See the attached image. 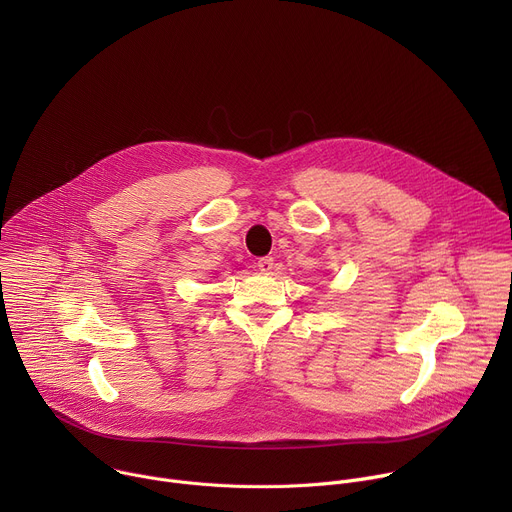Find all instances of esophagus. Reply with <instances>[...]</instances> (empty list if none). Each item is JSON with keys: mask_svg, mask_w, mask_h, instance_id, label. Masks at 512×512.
<instances>
[{"mask_svg": "<svg viewBox=\"0 0 512 512\" xmlns=\"http://www.w3.org/2000/svg\"><path fill=\"white\" fill-rule=\"evenodd\" d=\"M257 267H259V271L269 273L275 267V261H273V257H263V259L257 261Z\"/></svg>", "mask_w": 512, "mask_h": 512, "instance_id": "34e87169", "label": "esophagus"}]
</instances>
